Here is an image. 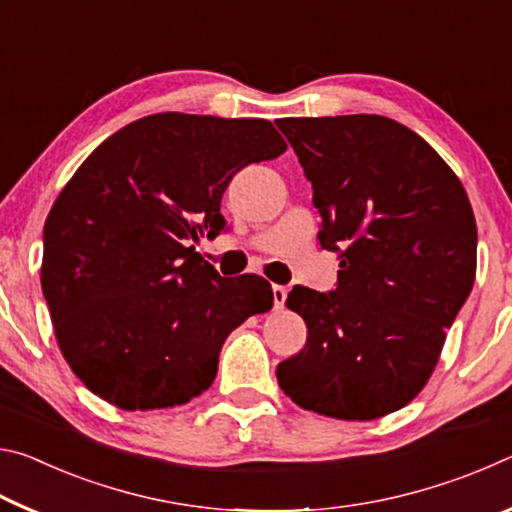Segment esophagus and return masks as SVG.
I'll return each mask as SVG.
<instances>
[{
    "instance_id": "esophagus-1",
    "label": "esophagus",
    "mask_w": 512,
    "mask_h": 512,
    "mask_svg": "<svg viewBox=\"0 0 512 512\" xmlns=\"http://www.w3.org/2000/svg\"><path fill=\"white\" fill-rule=\"evenodd\" d=\"M287 287H280V284H275L273 287V302H275V307L277 309H282L284 307V302H287Z\"/></svg>"
}]
</instances>
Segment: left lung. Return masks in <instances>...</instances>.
Segmentation results:
<instances>
[{"label":"left lung","instance_id":"8db88e82","mask_svg":"<svg viewBox=\"0 0 512 512\" xmlns=\"http://www.w3.org/2000/svg\"><path fill=\"white\" fill-rule=\"evenodd\" d=\"M275 124L314 187L320 246L341 259L334 291L289 293L287 307L307 323V345L277 366V384L327 418H381L422 391L470 296V198L447 162L395 119Z\"/></svg>","mask_w":512,"mask_h":512}]
</instances>
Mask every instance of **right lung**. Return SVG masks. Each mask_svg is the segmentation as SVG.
Listing matches in <instances>:
<instances>
[{
    "label": "right lung",
    "instance_id": "1",
    "mask_svg": "<svg viewBox=\"0 0 512 512\" xmlns=\"http://www.w3.org/2000/svg\"><path fill=\"white\" fill-rule=\"evenodd\" d=\"M287 142L266 119L158 112L94 149L45 223L40 280L58 348L124 411L187 404L212 386L232 329L273 307L264 277H221L194 250L221 196Z\"/></svg>",
    "mask_w": 512,
    "mask_h": 512
}]
</instances>
